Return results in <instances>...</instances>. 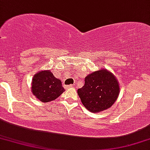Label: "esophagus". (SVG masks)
I'll return each mask as SVG.
<instances>
[{"mask_svg":"<svg viewBox=\"0 0 150 150\" xmlns=\"http://www.w3.org/2000/svg\"><path fill=\"white\" fill-rule=\"evenodd\" d=\"M73 86V85H72V84H71V85H67V86H65V88H72V87Z\"/></svg>","mask_w":150,"mask_h":150,"instance_id":"1","label":"esophagus"}]
</instances>
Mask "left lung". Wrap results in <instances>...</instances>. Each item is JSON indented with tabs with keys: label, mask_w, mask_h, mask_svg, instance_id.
<instances>
[{
	"label": "left lung",
	"mask_w": 150,
	"mask_h": 150,
	"mask_svg": "<svg viewBox=\"0 0 150 150\" xmlns=\"http://www.w3.org/2000/svg\"><path fill=\"white\" fill-rule=\"evenodd\" d=\"M120 86L115 75L106 69L88 74L77 94L85 108L92 113L109 109L118 98Z\"/></svg>",
	"instance_id": "left-lung-1"
}]
</instances>
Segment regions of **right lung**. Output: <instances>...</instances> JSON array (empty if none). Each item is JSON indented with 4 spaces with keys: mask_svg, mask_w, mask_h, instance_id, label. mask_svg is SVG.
<instances>
[{
    "mask_svg": "<svg viewBox=\"0 0 150 150\" xmlns=\"http://www.w3.org/2000/svg\"><path fill=\"white\" fill-rule=\"evenodd\" d=\"M31 85L33 96L42 102L54 100L65 91L62 81L56 78L50 70L37 72L34 75Z\"/></svg>",
    "mask_w": 150,
    "mask_h": 150,
    "instance_id": "right-lung-1",
    "label": "right lung"
}]
</instances>
